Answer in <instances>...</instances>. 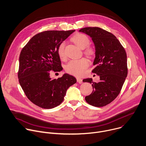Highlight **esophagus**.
<instances>
[{
	"label": "esophagus",
	"instance_id": "34e87169",
	"mask_svg": "<svg viewBox=\"0 0 146 146\" xmlns=\"http://www.w3.org/2000/svg\"><path fill=\"white\" fill-rule=\"evenodd\" d=\"M76 80H77V82L79 83H82V79H81V78H76Z\"/></svg>",
	"mask_w": 146,
	"mask_h": 146
}]
</instances>
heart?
Instances as JSON below:
<instances>
[{"mask_svg": "<svg viewBox=\"0 0 146 146\" xmlns=\"http://www.w3.org/2000/svg\"><path fill=\"white\" fill-rule=\"evenodd\" d=\"M71 40L79 48L82 49H85L84 53L86 54L91 56L93 54L94 50L89 47L90 43V39L86 35L78 33L73 36ZM64 47L65 42H62L60 44L57 49L58 54L62 60L66 59ZM89 62L86 58H82V59L78 60H72L66 65V71L70 74L79 76L84 74L85 70L89 66Z\"/></svg>", "mask_w": 146, "mask_h": 146, "instance_id": "1", "label": "heart"}]
</instances>
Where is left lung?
<instances>
[{
	"instance_id": "1",
	"label": "left lung",
	"mask_w": 146,
	"mask_h": 146,
	"mask_svg": "<svg viewBox=\"0 0 146 146\" xmlns=\"http://www.w3.org/2000/svg\"><path fill=\"white\" fill-rule=\"evenodd\" d=\"M79 32L89 36L94 44L95 68L92 72L100 78L97 83L93 82L92 78L83 80V82L92 83L93 89L85 100L96 107L106 106L118 96L127 76L126 52L115 36L101 28L84 27Z\"/></svg>"
}]
</instances>
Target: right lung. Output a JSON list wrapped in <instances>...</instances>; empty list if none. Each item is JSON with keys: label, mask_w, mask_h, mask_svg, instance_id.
I'll return each instance as SVG.
<instances>
[{"label": "right lung", "mask_w": 146, "mask_h": 146, "mask_svg": "<svg viewBox=\"0 0 146 146\" xmlns=\"http://www.w3.org/2000/svg\"><path fill=\"white\" fill-rule=\"evenodd\" d=\"M75 31H48L34 36L22 49L18 77L27 98L44 109H52L64 100L69 87L76 82L75 77L64 74L52 79V71L63 70L58 46Z\"/></svg>", "instance_id": "add662e5"}]
</instances>
